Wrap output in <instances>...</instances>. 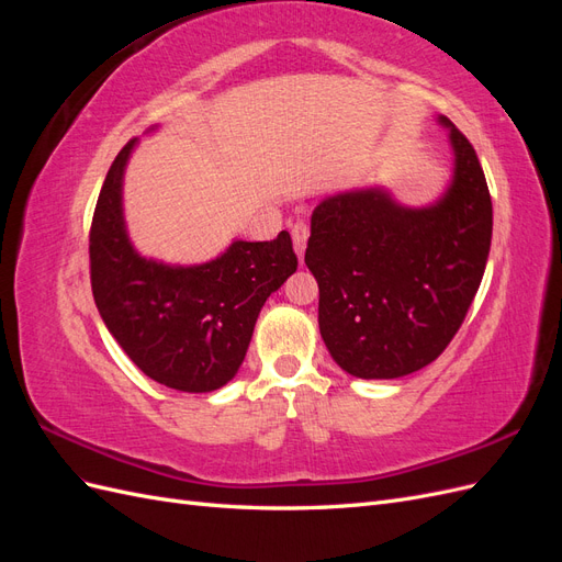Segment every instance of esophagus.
Instances as JSON below:
<instances>
[{
    "label": "esophagus",
    "instance_id": "34e87169",
    "mask_svg": "<svg viewBox=\"0 0 562 562\" xmlns=\"http://www.w3.org/2000/svg\"><path fill=\"white\" fill-rule=\"evenodd\" d=\"M293 246H295V252H297V258L302 260V255H304V248H307V239H310V225L304 223V220H300V223H295L293 225Z\"/></svg>",
    "mask_w": 562,
    "mask_h": 562
}]
</instances>
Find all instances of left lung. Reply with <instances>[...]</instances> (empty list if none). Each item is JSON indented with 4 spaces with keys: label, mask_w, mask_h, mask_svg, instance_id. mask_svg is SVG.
I'll use <instances>...</instances> for the list:
<instances>
[{
    "label": "left lung",
    "mask_w": 562,
    "mask_h": 562,
    "mask_svg": "<svg viewBox=\"0 0 562 562\" xmlns=\"http://www.w3.org/2000/svg\"><path fill=\"white\" fill-rule=\"evenodd\" d=\"M454 176L434 206L405 209L384 190L323 199L307 262L318 281V328L335 363L361 380L429 366L479 293L492 239V201L473 145L450 119Z\"/></svg>",
    "instance_id": "left-lung-1"
}]
</instances>
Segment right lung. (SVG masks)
Here are the masks:
<instances>
[{
  "instance_id": "right-lung-1",
  "label": "right lung",
  "mask_w": 562,
  "mask_h": 562,
  "mask_svg": "<svg viewBox=\"0 0 562 562\" xmlns=\"http://www.w3.org/2000/svg\"><path fill=\"white\" fill-rule=\"evenodd\" d=\"M135 138L112 161L89 234L91 288L108 330L147 378L190 394L225 386L248 351L267 297L297 269L288 232L234 241L220 258L171 267L128 241L122 180Z\"/></svg>"
}]
</instances>
